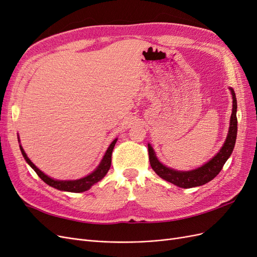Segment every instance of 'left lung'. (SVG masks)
<instances>
[{"label": "left lung", "mask_w": 257, "mask_h": 257, "mask_svg": "<svg viewBox=\"0 0 257 257\" xmlns=\"http://www.w3.org/2000/svg\"><path fill=\"white\" fill-rule=\"evenodd\" d=\"M229 90L232 96V111L230 115L229 131L226 137V141H225L224 145L222 146L221 150L201 167L189 170V172H179V170L169 168L165 165H163L158 160L153 148L151 147L150 144H148L150 165L154 172L162 179H164V180L179 186V188L190 189L194 188V186L206 184L207 182L211 181L213 178L219 175L225 164V162L228 160L232 150H234L237 138V99L234 89L229 88Z\"/></svg>", "instance_id": "8db88e82"}]
</instances>
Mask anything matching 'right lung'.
<instances>
[{
  "label": "right lung",
  "mask_w": 257,
  "mask_h": 257,
  "mask_svg": "<svg viewBox=\"0 0 257 257\" xmlns=\"http://www.w3.org/2000/svg\"><path fill=\"white\" fill-rule=\"evenodd\" d=\"M116 139L118 138H115L114 141L110 144V146L108 147V149L104 155L103 160L100 161L99 165L97 166V168L94 170V172L91 173L87 177L78 179V180H54V179L48 177L47 175H45L42 170L38 169L28 158V155L26 154L25 150H23L21 145L19 147H20V150H21L23 158H25L28 164L34 169V172L38 175V177H40L45 183H47L48 185L52 186V188L60 190V191L80 193V192H84V191L89 190L93 184H95L99 180H102V179L106 176V174L108 173V170H109L110 165H111V154H112L113 147L116 143Z\"/></svg>",
  "instance_id": "1"
}]
</instances>
